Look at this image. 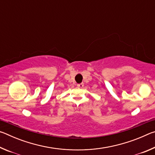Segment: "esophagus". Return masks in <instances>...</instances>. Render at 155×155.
Instances as JSON below:
<instances>
[{
	"label": "esophagus",
	"mask_w": 155,
	"mask_h": 155,
	"mask_svg": "<svg viewBox=\"0 0 155 155\" xmlns=\"http://www.w3.org/2000/svg\"><path fill=\"white\" fill-rule=\"evenodd\" d=\"M83 86H84V83H79V84H78V85H77V87H80V88L83 87Z\"/></svg>",
	"instance_id": "obj_1"
}]
</instances>
